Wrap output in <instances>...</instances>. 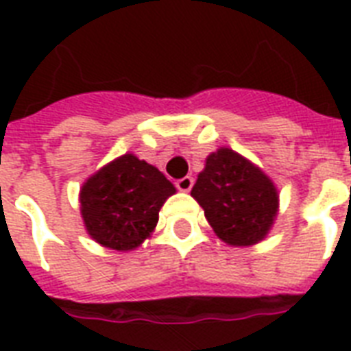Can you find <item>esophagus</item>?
<instances>
[{
  "mask_svg": "<svg viewBox=\"0 0 351 351\" xmlns=\"http://www.w3.org/2000/svg\"><path fill=\"white\" fill-rule=\"evenodd\" d=\"M193 184H195L193 176H184V178H180V180H176V187H178V189H180V191H184V193L191 191Z\"/></svg>",
  "mask_w": 351,
  "mask_h": 351,
  "instance_id": "1",
  "label": "esophagus"
}]
</instances>
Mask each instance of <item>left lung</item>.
Masks as SVG:
<instances>
[{
  "label": "left lung",
  "mask_w": 351,
  "mask_h": 351,
  "mask_svg": "<svg viewBox=\"0 0 351 351\" xmlns=\"http://www.w3.org/2000/svg\"><path fill=\"white\" fill-rule=\"evenodd\" d=\"M191 197L217 237L234 247L266 239L278 213V189L271 178L230 147L217 149L206 158Z\"/></svg>",
  "instance_id": "1"
}]
</instances>
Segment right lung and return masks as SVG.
<instances>
[{"label": "right lung", "instance_id": "right-lung-1", "mask_svg": "<svg viewBox=\"0 0 351 351\" xmlns=\"http://www.w3.org/2000/svg\"><path fill=\"white\" fill-rule=\"evenodd\" d=\"M176 187L154 165L132 153L90 175L80 189V213L93 240L114 251H132L151 237L165 200Z\"/></svg>", "mask_w": 351, "mask_h": 351}]
</instances>
